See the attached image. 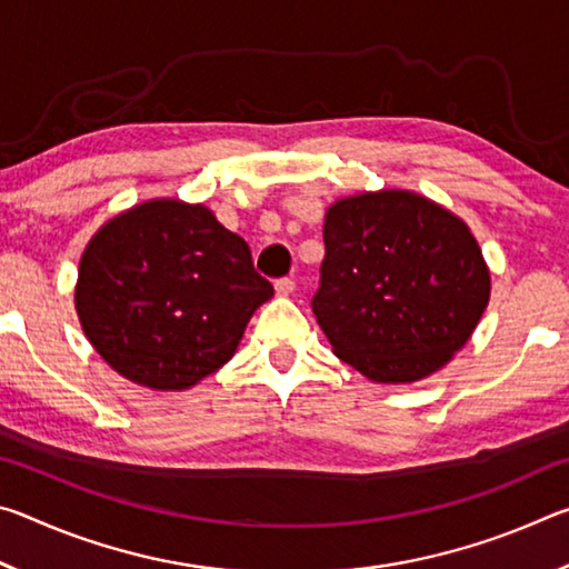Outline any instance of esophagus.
I'll return each instance as SVG.
<instances>
[{
  "label": "esophagus",
  "instance_id": "obj_1",
  "mask_svg": "<svg viewBox=\"0 0 569 569\" xmlns=\"http://www.w3.org/2000/svg\"><path fill=\"white\" fill-rule=\"evenodd\" d=\"M293 291H296V281H293V278H288V276L278 278V281H276V293H278V296H291Z\"/></svg>",
  "mask_w": 569,
  "mask_h": 569
}]
</instances>
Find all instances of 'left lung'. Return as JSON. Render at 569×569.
I'll list each match as a JSON object with an SVG mask.
<instances>
[{
    "instance_id": "left-lung-1",
    "label": "left lung",
    "mask_w": 569,
    "mask_h": 569,
    "mask_svg": "<svg viewBox=\"0 0 569 569\" xmlns=\"http://www.w3.org/2000/svg\"><path fill=\"white\" fill-rule=\"evenodd\" d=\"M311 308L333 353L366 379L419 381L479 323L489 271L465 220L407 190L333 203Z\"/></svg>"
}]
</instances>
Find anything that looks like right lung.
I'll list each match as a JSON object with an SVG mask.
<instances>
[{
	"label": "right lung",
	"mask_w": 569,
	"mask_h": 569,
	"mask_svg": "<svg viewBox=\"0 0 569 569\" xmlns=\"http://www.w3.org/2000/svg\"><path fill=\"white\" fill-rule=\"evenodd\" d=\"M271 296L246 240L208 208L150 200L94 233L74 306L114 371L148 389L180 391L236 353L250 316Z\"/></svg>",
	"instance_id": "add662e5"
}]
</instances>
